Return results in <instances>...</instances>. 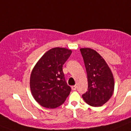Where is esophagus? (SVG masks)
Here are the masks:
<instances>
[{
  "label": "esophagus",
  "instance_id": "obj_1",
  "mask_svg": "<svg viewBox=\"0 0 131 131\" xmlns=\"http://www.w3.org/2000/svg\"><path fill=\"white\" fill-rule=\"evenodd\" d=\"M71 89H72L73 91H75L76 89H77V86H76V85L72 86H71Z\"/></svg>",
  "mask_w": 131,
  "mask_h": 131
}]
</instances>
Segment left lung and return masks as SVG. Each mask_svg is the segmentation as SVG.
I'll return each instance as SVG.
<instances>
[{
  "label": "left lung",
  "instance_id": "8db88e82",
  "mask_svg": "<svg viewBox=\"0 0 131 131\" xmlns=\"http://www.w3.org/2000/svg\"><path fill=\"white\" fill-rule=\"evenodd\" d=\"M88 79V91L82 96L88 104L100 107L113 94L114 79L105 60L91 48H81Z\"/></svg>",
  "mask_w": 131,
  "mask_h": 131
}]
</instances>
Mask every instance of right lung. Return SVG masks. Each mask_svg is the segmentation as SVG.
<instances>
[{
    "label": "right lung",
    "mask_w": 131,
    "mask_h": 131,
    "mask_svg": "<svg viewBox=\"0 0 131 131\" xmlns=\"http://www.w3.org/2000/svg\"><path fill=\"white\" fill-rule=\"evenodd\" d=\"M71 50L54 48L45 53L31 72L30 88L35 100L47 108L61 106L71 92L63 72V65Z\"/></svg>",
    "instance_id": "1"
}]
</instances>
